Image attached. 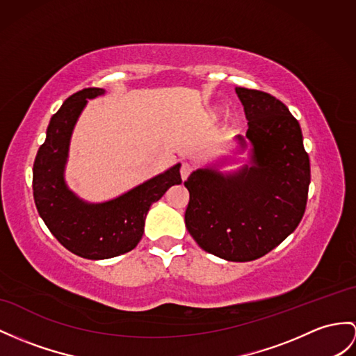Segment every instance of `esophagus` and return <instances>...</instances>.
Masks as SVG:
<instances>
[{"mask_svg": "<svg viewBox=\"0 0 356 356\" xmlns=\"http://www.w3.org/2000/svg\"><path fill=\"white\" fill-rule=\"evenodd\" d=\"M179 173H181V178H183V181H186L188 178L190 173H192V166H190L188 163H183V164H181Z\"/></svg>", "mask_w": 356, "mask_h": 356, "instance_id": "1", "label": "esophagus"}]
</instances>
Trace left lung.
Wrapping results in <instances>:
<instances>
[{
  "mask_svg": "<svg viewBox=\"0 0 356 356\" xmlns=\"http://www.w3.org/2000/svg\"><path fill=\"white\" fill-rule=\"evenodd\" d=\"M248 119L250 164L232 173L214 168L190 173L186 227L207 252L252 261L296 229L311 181L300 125L284 102L261 90L236 88ZM241 148L245 137L237 136Z\"/></svg>",
  "mask_w": 356,
  "mask_h": 356,
  "instance_id": "obj_1",
  "label": "left lung"
}]
</instances>
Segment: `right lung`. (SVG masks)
<instances>
[{
  "mask_svg": "<svg viewBox=\"0 0 356 356\" xmlns=\"http://www.w3.org/2000/svg\"><path fill=\"white\" fill-rule=\"evenodd\" d=\"M99 88L71 95L51 118L47 138L33 166V196L42 220L51 234L72 254L88 259H106L134 249L145 229L149 207L181 184V164L111 201L89 204L65 183V166L74 127L88 99L104 95Z\"/></svg>",
  "mask_w": 356,
  "mask_h": 356,
  "instance_id": "add662e5",
  "label": "right lung"
}]
</instances>
